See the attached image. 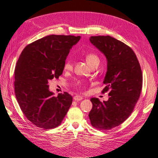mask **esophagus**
<instances>
[{"instance_id": "obj_1", "label": "esophagus", "mask_w": 158, "mask_h": 158, "mask_svg": "<svg viewBox=\"0 0 158 158\" xmlns=\"http://www.w3.org/2000/svg\"><path fill=\"white\" fill-rule=\"evenodd\" d=\"M73 99L75 101H80V100H83V97H81V96H79V95H75L73 98Z\"/></svg>"}]
</instances>
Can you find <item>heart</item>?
Segmentation results:
<instances>
[{"label": "heart", "mask_w": 158, "mask_h": 158, "mask_svg": "<svg viewBox=\"0 0 158 158\" xmlns=\"http://www.w3.org/2000/svg\"><path fill=\"white\" fill-rule=\"evenodd\" d=\"M85 60L89 65H91L94 63H100V58L95 53H89L85 55ZM72 68V62L69 59L66 60L64 63V69L65 70H69Z\"/></svg>", "instance_id": "heart-1"}]
</instances>
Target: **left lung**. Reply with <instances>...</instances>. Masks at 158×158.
<instances>
[{
	"label": "left lung",
	"mask_w": 158,
	"mask_h": 158,
	"mask_svg": "<svg viewBox=\"0 0 158 158\" xmlns=\"http://www.w3.org/2000/svg\"><path fill=\"white\" fill-rule=\"evenodd\" d=\"M90 41L107 59V72L102 93L109 91V100L92 98L89 113L92 126L109 130L122 124L135 109L142 89L143 76L137 56L131 48L114 37L92 36Z\"/></svg>",
	"instance_id": "1"
}]
</instances>
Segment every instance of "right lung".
Listing matches in <instances>:
<instances>
[{
	"label": "right lung",
	"instance_id": "right-lung-1",
	"mask_svg": "<svg viewBox=\"0 0 158 158\" xmlns=\"http://www.w3.org/2000/svg\"><path fill=\"white\" fill-rule=\"evenodd\" d=\"M80 36L50 35L28 44L21 52L15 71V93L21 111L37 127L60 125L73 102L67 92L55 96L48 81L58 79L69 50Z\"/></svg>",
	"mask_w": 158,
	"mask_h": 158
}]
</instances>
